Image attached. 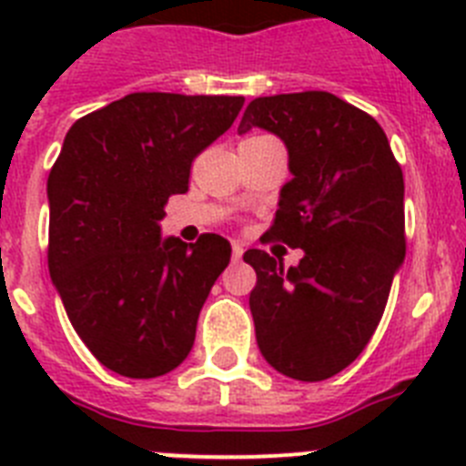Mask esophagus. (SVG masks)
Wrapping results in <instances>:
<instances>
[{
  "label": "esophagus",
  "mask_w": 466,
  "mask_h": 466,
  "mask_svg": "<svg viewBox=\"0 0 466 466\" xmlns=\"http://www.w3.org/2000/svg\"><path fill=\"white\" fill-rule=\"evenodd\" d=\"M242 254H245V249H242L240 242H233V258H236V261H240Z\"/></svg>",
  "instance_id": "obj_1"
}]
</instances>
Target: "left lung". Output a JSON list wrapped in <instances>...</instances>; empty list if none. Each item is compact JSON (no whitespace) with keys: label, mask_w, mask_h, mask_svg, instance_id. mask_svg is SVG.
<instances>
[{"label":"left lung","mask_w":466,"mask_h":466,"mask_svg":"<svg viewBox=\"0 0 466 466\" xmlns=\"http://www.w3.org/2000/svg\"><path fill=\"white\" fill-rule=\"evenodd\" d=\"M252 127L289 154L291 179L268 233L303 249L289 268L261 249L245 252L257 270V345L282 376L327 380L371 340L406 258L401 167L376 118L324 90L257 97L238 135Z\"/></svg>","instance_id":"1"}]
</instances>
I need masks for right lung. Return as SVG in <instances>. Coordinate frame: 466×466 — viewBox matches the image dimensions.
<instances>
[{
	"mask_svg": "<svg viewBox=\"0 0 466 466\" xmlns=\"http://www.w3.org/2000/svg\"><path fill=\"white\" fill-rule=\"evenodd\" d=\"M245 97L133 93L79 118L48 175V270L95 360L126 378H158L188 357L198 315L230 261L208 233L160 236L170 196L224 135Z\"/></svg>",
	"mask_w": 466,
	"mask_h": 466,
	"instance_id": "1",
	"label": "right lung"
}]
</instances>
